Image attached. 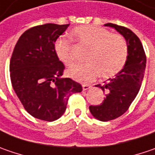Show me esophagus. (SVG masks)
Wrapping results in <instances>:
<instances>
[{
    "mask_svg": "<svg viewBox=\"0 0 155 155\" xmlns=\"http://www.w3.org/2000/svg\"><path fill=\"white\" fill-rule=\"evenodd\" d=\"M90 87H91L90 85H87V84H83V85H82V89H83L84 91L87 90V89H89Z\"/></svg>",
    "mask_w": 155,
    "mask_h": 155,
    "instance_id": "obj_1",
    "label": "esophagus"
}]
</instances>
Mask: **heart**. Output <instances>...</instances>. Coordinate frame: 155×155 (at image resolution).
<instances>
[{
	"label": "heart",
	"mask_w": 155,
	"mask_h": 155,
	"mask_svg": "<svg viewBox=\"0 0 155 155\" xmlns=\"http://www.w3.org/2000/svg\"><path fill=\"white\" fill-rule=\"evenodd\" d=\"M72 36L78 43L89 48L85 65L71 68L68 74L74 80L87 83L101 74L102 78H110L124 68L128 57L127 42L122 35L112 34L104 28L84 25L73 29ZM58 58L66 66L74 64L71 53V42L63 38L58 39L54 44Z\"/></svg>",
	"instance_id": "b5f03b06"
}]
</instances>
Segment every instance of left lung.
<instances>
[{
  "instance_id": "left-lung-1",
  "label": "left lung",
  "mask_w": 155,
  "mask_h": 155,
  "mask_svg": "<svg viewBox=\"0 0 155 155\" xmlns=\"http://www.w3.org/2000/svg\"><path fill=\"white\" fill-rule=\"evenodd\" d=\"M123 35L128 46V57L124 68L115 77L104 84L96 85L106 92V98L98 106H90L93 116L101 121L112 120L121 116L129 108L138 94L143 81L147 57L139 37L129 28L116 24L107 23Z\"/></svg>"
}]
</instances>
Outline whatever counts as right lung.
I'll return each mask as SVG.
<instances>
[{"label": "right lung", "instance_id": "obj_1", "mask_svg": "<svg viewBox=\"0 0 155 155\" xmlns=\"http://www.w3.org/2000/svg\"><path fill=\"white\" fill-rule=\"evenodd\" d=\"M69 24L33 27L19 38L10 60V79L17 97L32 116L54 121L66 111L68 99L82 91L80 83L61 78L64 64L54 43Z\"/></svg>", "mask_w": 155, "mask_h": 155}]
</instances>
